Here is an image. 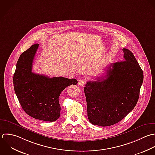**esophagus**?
<instances>
[{"label": "esophagus", "mask_w": 155, "mask_h": 155, "mask_svg": "<svg viewBox=\"0 0 155 155\" xmlns=\"http://www.w3.org/2000/svg\"><path fill=\"white\" fill-rule=\"evenodd\" d=\"M86 80L85 78H81L78 80V85L80 86H83L86 83Z\"/></svg>", "instance_id": "esophagus-1"}]
</instances>
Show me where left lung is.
<instances>
[{
	"mask_svg": "<svg viewBox=\"0 0 155 155\" xmlns=\"http://www.w3.org/2000/svg\"><path fill=\"white\" fill-rule=\"evenodd\" d=\"M124 61L107 68L104 77L89 81L84 88L87 117L94 125H114L135 107L143 82V72L133 53L123 48Z\"/></svg>",
	"mask_w": 155,
	"mask_h": 155,
	"instance_id": "obj_1",
	"label": "left lung"
}]
</instances>
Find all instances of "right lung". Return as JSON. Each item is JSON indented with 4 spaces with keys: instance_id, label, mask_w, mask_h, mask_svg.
I'll list each match as a JSON object with an SVG mask.
<instances>
[{
    "instance_id": "obj_1",
    "label": "right lung",
    "mask_w": 155,
    "mask_h": 155,
    "mask_svg": "<svg viewBox=\"0 0 155 155\" xmlns=\"http://www.w3.org/2000/svg\"><path fill=\"white\" fill-rule=\"evenodd\" d=\"M38 44L32 45L20 56L13 77L15 93L23 110L31 117L52 122L60 117L58 98L68 86L77 84L76 79L49 78L32 72Z\"/></svg>"
}]
</instances>
